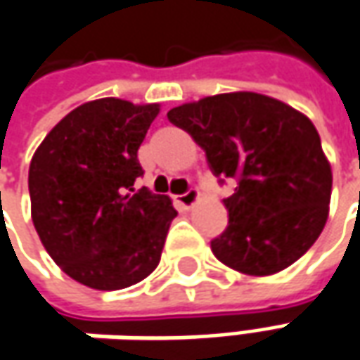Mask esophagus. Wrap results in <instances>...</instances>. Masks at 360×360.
Here are the masks:
<instances>
[{"label":"esophagus","mask_w":360,"mask_h":360,"mask_svg":"<svg viewBox=\"0 0 360 360\" xmlns=\"http://www.w3.org/2000/svg\"><path fill=\"white\" fill-rule=\"evenodd\" d=\"M175 201H177L181 207H185V209H191L193 205L199 201V191H197V189H189V191L183 193V195H177Z\"/></svg>","instance_id":"34e87169"}]
</instances>
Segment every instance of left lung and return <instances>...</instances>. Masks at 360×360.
<instances>
[{
    "mask_svg": "<svg viewBox=\"0 0 360 360\" xmlns=\"http://www.w3.org/2000/svg\"><path fill=\"white\" fill-rule=\"evenodd\" d=\"M167 117L203 149L217 177L239 181L223 199L229 225L211 241L223 265L266 277L313 247L327 223L333 173L311 119L253 91L203 97Z\"/></svg>",
    "mask_w": 360,
    "mask_h": 360,
    "instance_id": "left-lung-1",
    "label": "left lung"
}]
</instances>
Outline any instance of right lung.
Segmentation results:
<instances>
[{"label":"right lung","instance_id":"add662e5","mask_svg":"<svg viewBox=\"0 0 360 360\" xmlns=\"http://www.w3.org/2000/svg\"><path fill=\"white\" fill-rule=\"evenodd\" d=\"M159 103L103 97L75 107L45 135L30 165L32 219L61 271L97 291L125 289L159 265L177 211L133 183L137 151Z\"/></svg>","mask_w":360,"mask_h":360}]
</instances>
